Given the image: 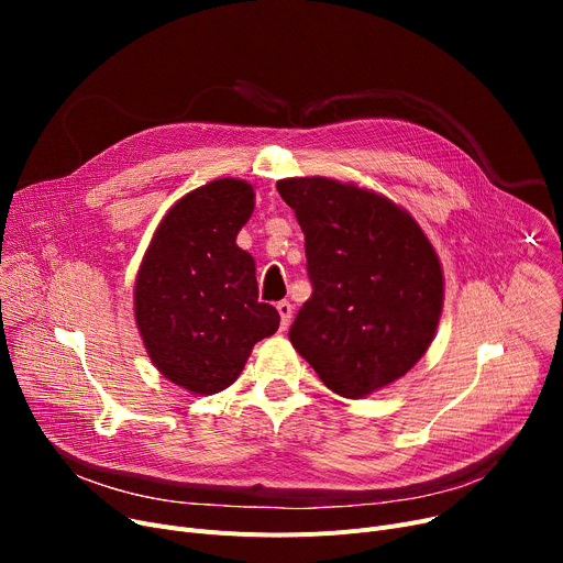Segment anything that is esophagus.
I'll return each instance as SVG.
<instances>
[{
	"instance_id": "esophagus-1",
	"label": "esophagus",
	"mask_w": 563,
	"mask_h": 563,
	"mask_svg": "<svg viewBox=\"0 0 563 563\" xmlns=\"http://www.w3.org/2000/svg\"><path fill=\"white\" fill-rule=\"evenodd\" d=\"M278 314H280V329H287L289 321H291V303L289 301H278Z\"/></svg>"
}]
</instances>
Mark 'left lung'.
Masks as SVG:
<instances>
[{
  "label": "left lung",
  "instance_id": "obj_1",
  "mask_svg": "<svg viewBox=\"0 0 563 563\" xmlns=\"http://www.w3.org/2000/svg\"><path fill=\"white\" fill-rule=\"evenodd\" d=\"M306 234L310 299L289 340L323 386L358 399L404 376L429 349L442 310L440 262L388 198L329 177L276 185Z\"/></svg>",
  "mask_w": 563,
  "mask_h": 563
}]
</instances>
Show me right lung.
Masks as SVG:
<instances>
[{
    "label": "right lung",
    "instance_id": "obj_1",
    "mask_svg": "<svg viewBox=\"0 0 563 563\" xmlns=\"http://www.w3.org/2000/svg\"><path fill=\"white\" fill-rule=\"evenodd\" d=\"M253 187L223 177L177 200L159 223L134 287L136 327L157 369L196 395L225 390L280 314L257 301L253 257L236 246Z\"/></svg>",
    "mask_w": 563,
    "mask_h": 563
}]
</instances>
